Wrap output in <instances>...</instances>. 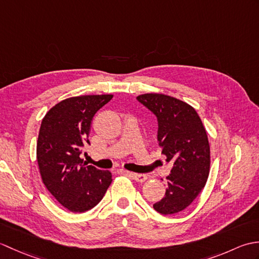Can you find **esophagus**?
<instances>
[{"instance_id":"1","label":"esophagus","mask_w":259,"mask_h":259,"mask_svg":"<svg viewBox=\"0 0 259 259\" xmlns=\"http://www.w3.org/2000/svg\"><path fill=\"white\" fill-rule=\"evenodd\" d=\"M130 177H133L136 181H139V183H144L147 180V175L145 174H136V172H129Z\"/></svg>"}]
</instances>
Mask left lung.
Masks as SVG:
<instances>
[{
    "label": "left lung",
    "instance_id": "8db88e82",
    "mask_svg": "<svg viewBox=\"0 0 259 259\" xmlns=\"http://www.w3.org/2000/svg\"><path fill=\"white\" fill-rule=\"evenodd\" d=\"M137 100L157 117L161 153L168 162H174L166 194L153 208L162 214L179 212L196 199L207 183L210 148L206 129L196 110L179 99L146 93Z\"/></svg>",
    "mask_w": 259,
    "mask_h": 259
}]
</instances>
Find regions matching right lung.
<instances>
[{"instance_id":"add662e5","label":"right lung","mask_w":259,"mask_h":259,"mask_svg":"<svg viewBox=\"0 0 259 259\" xmlns=\"http://www.w3.org/2000/svg\"><path fill=\"white\" fill-rule=\"evenodd\" d=\"M112 95L68 98L49 110L40 126L36 159L41 178L51 195L72 212L90 210L101 201L112 175L87 166L80 158L89 144L93 115Z\"/></svg>"}]
</instances>
